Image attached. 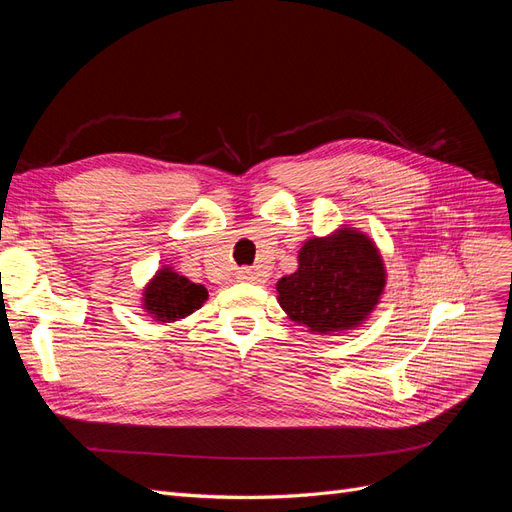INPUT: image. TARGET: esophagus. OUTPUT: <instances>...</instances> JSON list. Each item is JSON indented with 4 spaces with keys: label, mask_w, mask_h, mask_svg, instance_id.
Instances as JSON below:
<instances>
[{
    "label": "esophagus",
    "mask_w": 512,
    "mask_h": 512,
    "mask_svg": "<svg viewBox=\"0 0 512 512\" xmlns=\"http://www.w3.org/2000/svg\"><path fill=\"white\" fill-rule=\"evenodd\" d=\"M239 280H243V282H252V280H256V277H254V271H250V269H241V271H239Z\"/></svg>",
    "instance_id": "obj_1"
}]
</instances>
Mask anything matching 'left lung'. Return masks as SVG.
<instances>
[{
    "mask_svg": "<svg viewBox=\"0 0 512 512\" xmlns=\"http://www.w3.org/2000/svg\"><path fill=\"white\" fill-rule=\"evenodd\" d=\"M382 288V258L374 243L354 230L309 239L299 254V269L277 282L284 312L318 333L359 324L378 303Z\"/></svg>",
    "mask_w": 512,
    "mask_h": 512,
    "instance_id": "obj_1",
    "label": "left lung"
}]
</instances>
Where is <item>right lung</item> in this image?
<instances>
[{
  "label": "right lung",
  "instance_id": "add662e5",
  "mask_svg": "<svg viewBox=\"0 0 512 512\" xmlns=\"http://www.w3.org/2000/svg\"><path fill=\"white\" fill-rule=\"evenodd\" d=\"M205 301V286L194 284L170 269H162L145 290V309L162 322L188 316Z\"/></svg>",
  "mask_w": 512,
  "mask_h": 512
}]
</instances>
